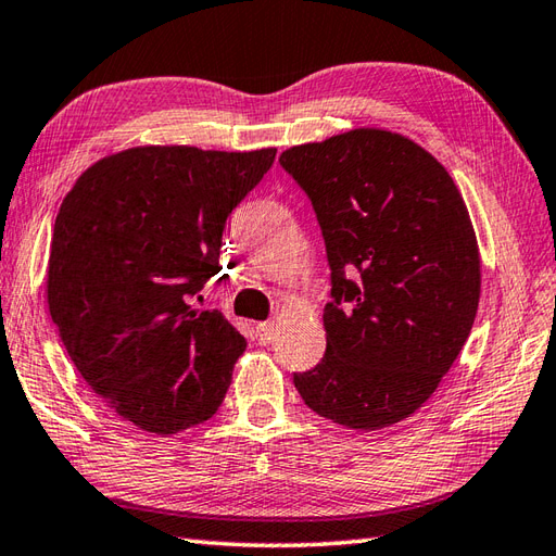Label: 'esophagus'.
<instances>
[{
    "label": "esophagus",
    "mask_w": 556,
    "mask_h": 556,
    "mask_svg": "<svg viewBox=\"0 0 556 556\" xmlns=\"http://www.w3.org/2000/svg\"><path fill=\"white\" fill-rule=\"evenodd\" d=\"M255 334H257V341L263 346H267V344H271V341L277 339V327H275V323H257V327H255Z\"/></svg>",
    "instance_id": "1"
}]
</instances>
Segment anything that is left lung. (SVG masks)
I'll list each match as a JSON object with an SVG mask.
<instances>
[{"mask_svg": "<svg viewBox=\"0 0 556 556\" xmlns=\"http://www.w3.org/2000/svg\"><path fill=\"white\" fill-rule=\"evenodd\" d=\"M279 164L311 198L332 285L325 358L293 384L317 416L389 428L432 396L476 320L464 198L430 152L380 128L296 146Z\"/></svg>", "mask_w": 556, "mask_h": 556, "instance_id": "1", "label": "left lung"}]
</instances>
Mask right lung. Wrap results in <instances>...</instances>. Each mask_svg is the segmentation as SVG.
Segmentation results:
<instances>
[{
  "label": "right lung",
  "instance_id": "right-lung-1",
  "mask_svg": "<svg viewBox=\"0 0 556 556\" xmlns=\"http://www.w3.org/2000/svg\"><path fill=\"white\" fill-rule=\"evenodd\" d=\"M275 155L134 148L92 164L59 207L50 315L83 380L136 428L174 434L222 406L245 339L191 301Z\"/></svg>",
  "mask_w": 556,
  "mask_h": 556
}]
</instances>
